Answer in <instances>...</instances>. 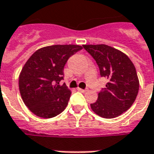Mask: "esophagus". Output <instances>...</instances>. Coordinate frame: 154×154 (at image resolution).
I'll return each mask as SVG.
<instances>
[{
	"instance_id": "34e87169",
	"label": "esophagus",
	"mask_w": 154,
	"mask_h": 154,
	"mask_svg": "<svg viewBox=\"0 0 154 154\" xmlns=\"http://www.w3.org/2000/svg\"><path fill=\"white\" fill-rule=\"evenodd\" d=\"M77 90L79 91H80V92H86V91H88L87 89H85V90H84V89H81V88H78Z\"/></svg>"
}]
</instances>
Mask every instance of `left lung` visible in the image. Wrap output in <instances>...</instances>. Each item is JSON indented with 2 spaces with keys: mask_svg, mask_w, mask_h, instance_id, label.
I'll return each instance as SVG.
<instances>
[{
  "mask_svg": "<svg viewBox=\"0 0 154 154\" xmlns=\"http://www.w3.org/2000/svg\"><path fill=\"white\" fill-rule=\"evenodd\" d=\"M84 48L94 58L101 77L108 79L92 111L103 118H115L132 106L139 90L135 66L122 51L106 44H85Z\"/></svg>",
  "mask_w": 154,
  "mask_h": 154,
  "instance_id": "left-lung-1",
  "label": "left lung"
}]
</instances>
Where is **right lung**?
Instances as JSON below:
<instances>
[{
	"instance_id": "right-lung-1",
	"label": "right lung",
	"mask_w": 154,
	"mask_h": 154,
	"mask_svg": "<svg viewBox=\"0 0 154 154\" xmlns=\"http://www.w3.org/2000/svg\"><path fill=\"white\" fill-rule=\"evenodd\" d=\"M82 48L75 44L43 47L27 59L19 75V91L34 115L52 118L66 108L71 91L59 82L69 58Z\"/></svg>"
}]
</instances>
